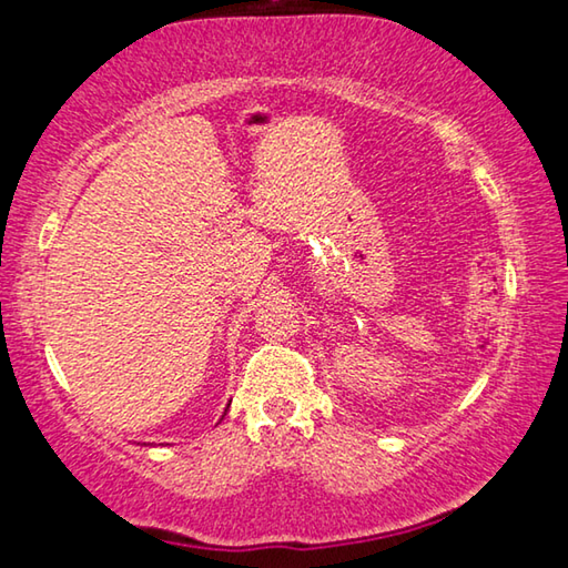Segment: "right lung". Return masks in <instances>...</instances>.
<instances>
[{
    "label": "right lung",
    "instance_id": "right-lung-1",
    "mask_svg": "<svg viewBox=\"0 0 568 568\" xmlns=\"http://www.w3.org/2000/svg\"><path fill=\"white\" fill-rule=\"evenodd\" d=\"M225 413H227V408H225ZM225 413H223V416H225Z\"/></svg>",
    "mask_w": 568,
    "mask_h": 568
}]
</instances>
